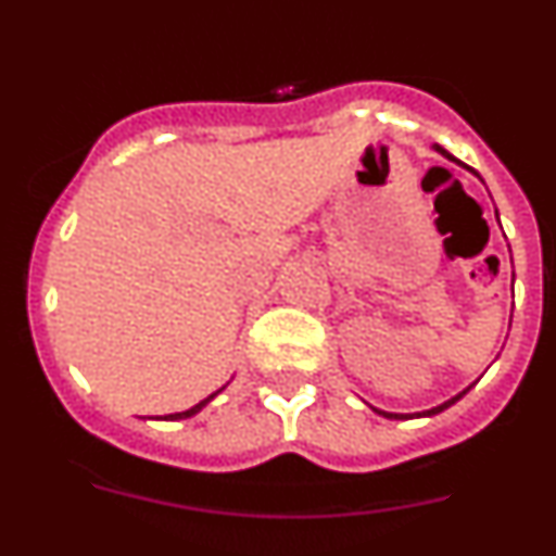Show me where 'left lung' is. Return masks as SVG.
<instances>
[{
	"label": "left lung",
	"mask_w": 556,
	"mask_h": 556,
	"mask_svg": "<svg viewBox=\"0 0 556 556\" xmlns=\"http://www.w3.org/2000/svg\"><path fill=\"white\" fill-rule=\"evenodd\" d=\"M433 148H435V150H439V153H441V155H446V159H452V155H450V153H446V150H444V148H439V144H433ZM465 392H468V390H465ZM465 392H459V395H454V397H452V401L441 403V406L430 408V412H422V414H419V417H433V414L444 412V408H450V406H452V403H457V401H459V397H463V395H465ZM379 414H384V417H390V419H403V417H401V414H387V412H379Z\"/></svg>",
	"instance_id": "left-lung-1"
}]
</instances>
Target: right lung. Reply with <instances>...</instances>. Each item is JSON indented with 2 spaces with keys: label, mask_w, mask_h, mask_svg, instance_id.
<instances>
[{
  "label": "right lung",
  "mask_w": 556,
  "mask_h": 556,
  "mask_svg": "<svg viewBox=\"0 0 556 556\" xmlns=\"http://www.w3.org/2000/svg\"><path fill=\"white\" fill-rule=\"evenodd\" d=\"M217 392H220V390H217ZM217 392H212L210 397H204V401H201V403H195V406H193V408H188V412H177V414H169V417H164V419H185V417H193V414H195V412H201V408H204L206 403H210L212 397L217 395Z\"/></svg>",
  "instance_id": "1"
}]
</instances>
